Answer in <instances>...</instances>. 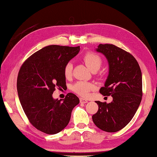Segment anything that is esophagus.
I'll use <instances>...</instances> for the list:
<instances>
[{
  "label": "esophagus",
  "mask_w": 157,
  "mask_h": 157,
  "mask_svg": "<svg viewBox=\"0 0 157 157\" xmlns=\"http://www.w3.org/2000/svg\"><path fill=\"white\" fill-rule=\"evenodd\" d=\"M80 102H81V103H82V104H86V103H87L88 101H87V100H86V99L81 98H80Z\"/></svg>",
  "instance_id": "obj_1"
}]
</instances>
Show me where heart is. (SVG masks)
Here are the masks:
<instances>
[{"instance_id": "b5f03b06", "label": "heart", "mask_w": 157, "mask_h": 157, "mask_svg": "<svg viewBox=\"0 0 157 157\" xmlns=\"http://www.w3.org/2000/svg\"><path fill=\"white\" fill-rule=\"evenodd\" d=\"M82 59L86 65L90 69L92 72H96L100 69L102 63V59L100 56L98 54L89 52L83 56ZM73 65L72 62H68L65 66L63 69V74L66 78H70L72 76ZM95 88V85L91 82L86 81H78L72 86V90L76 94L83 97H87L89 95L92 90Z\"/></svg>"}]
</instances>
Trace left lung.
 <instances>
[{"instance_id":"obj_1","label":"left lung","mask_w":157,"mask_h":157,"mask_svg":"<svg viewBox=\"0 0 157 157\" xmlns=\"http://www.w3.org/2000/svg\"><path fill=\"white\" fill-rule=\"evenodd\" d=\"M96 52L106 57L109 73L100 92L113 97L110 103L96 101L98 110L92 116L94 124L106 132H117L129 123L142 97V72L132 54L112 44H100Z\"/></svg>"}]
</instances>
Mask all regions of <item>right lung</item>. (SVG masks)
Here are the masks:
<instances>
[{
  "label": "right lung",
  "mask_w": 157,
  "mask_h": 157,
  "mask_svg": "<svg viewBox=\"0 0 157 157\" xmlns=\"http://www.w3.org/2000/svg\"><path fill=\"white\" fill-rule=\"evenodd\" d=\"M76 47L49 45L25 61L17 80L19 99L33 125L47 134H56L68 125L79 99L69 93L62 100L52 96L56 87H66L65 66L78 53Z\"/></svg>",
  "instance_id": "1"
}]
</instances>
